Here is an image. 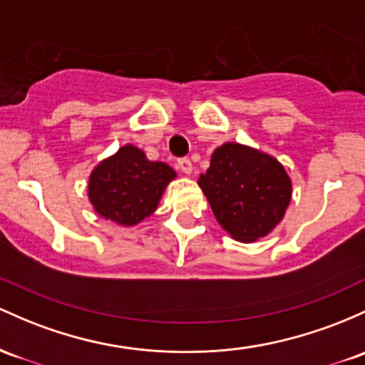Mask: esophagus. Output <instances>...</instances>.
Instances as JSON below:
<instances>
[{
	"mask_svg": "<svg viewBox=\"0 0 365 365\" xmlns=\"http://www.w3.org/2000/svg\"><path fill=\"white\" fill-rule=\"evenodd\" d=\"M176 166H178V170L182 171V173H185V175H190L192 170H194V166H192L190 159H187V158L178 159V163H176Z\"/></svg>",
	"mask_w": 365,
	"mask_h": 365,
	"instance_id": "1",
	"label": "esophagus"
}]
</instances>
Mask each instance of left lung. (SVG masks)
<instances>
[{
	"instance_id": "1",
	"label": "left lung",
	"mask_w": 365,
	"mask_h": 365,
	"mask_svg": "<svg viewBox=\"0 0 365 365\" xmlns=\"http://www.w3.org/2000/svg\"><path fill=\"white\" fill-rule=\"evenodd\" d=\"M197 183L220 225L241 242L265 237L291 201V180L282 164L241 143L218 147Z\"/></svg>"
}]
</instances>
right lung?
Returning a JSON list of instances; mask_svg holds the SVG:
<instances>
[{"label": "right lung", "mask_w": 365, "mask_h": 365, "mask_svg": "<svg viewBox=\"0 0 365 365\" xmlns=\"http://www.w3.org/2000/svg\"><path fill=\"white\" fill-rule=\"evenodd\" d=\"M175 176L168 164L149 161L137 147L124 145L91 171L88 197L100 216L131 227L154 213Z\"/></svg>", "instance_id": "add662e5"}]
</instances>
